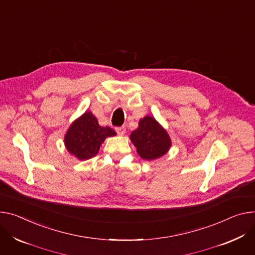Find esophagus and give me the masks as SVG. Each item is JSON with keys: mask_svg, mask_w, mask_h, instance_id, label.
Segmentation results:
<instances>
[{"mask_svg": "<svg viewBox=\"0 0 255 255\" xmlns=\"http://www.w3.org/2000/svg\"><path fill=\"white\" fill-rule=\"evenodd\" d=\"M116 132H117L119 135H123L126 132V128L124 126L117 127V128H116Z\"/></svg>", "mask_w": 255, "mask_h": 255, "instance_id": "1", "label": "esophagus"}]
</instances>
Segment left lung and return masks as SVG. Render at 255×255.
<instances>
[{
	"label": "left lung",
	"mask_w": 255,
	"mask_h": 255,
	"mask_svg": "<svg viewBox=\"0 0 255 255\" xmlns=\"http://www.w3.org/2000/svg\"><path fill=\"white\" fill-rule=\"evenodd\" d=\"M130 139L136 147L137 153L146 160L165 155L172 145L167 131L150 116H145L139 121L138 128L132 131Z\"/></svg>",
	"instance_id": "1"
}]
</instances>
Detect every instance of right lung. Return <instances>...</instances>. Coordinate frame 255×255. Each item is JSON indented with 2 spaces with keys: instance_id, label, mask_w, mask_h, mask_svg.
<instances>
[{
  "instance_id": "1",
  "label": "right lung",
  "mask_w": 255,
  "mask_h": 255,
  "mask_svg": "<svg viewBox=\"0 0 255 255\" xmlns=\"http://www.w3.org/2000/svg\"><path fill=\"white\" fill-rule=\"evenodd\" d=\"M115 135L112 128L101 126L96 116L88 111L69 127L64 141L69 152L80 160H85L97 155L106 138Z\"/></svg>"
}]
</instances>
